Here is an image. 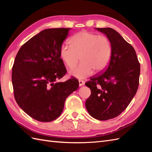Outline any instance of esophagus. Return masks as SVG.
<instances>
[{
	"label": "esophagus",
	"mask_w": 152,
	"mask_h": 152,
	"mask_svg": "<svg viewBox=\"0 0 152 152\" xmlns=\"http://www.w3.org/2000/svg\"><path fill=\"white\" fill-rule=\"evenodd\" d=\"M79 86H83L84 85V82L82 81V80H79Z\"/></svg>",
	"instance_id": "1"
}]
</instances>
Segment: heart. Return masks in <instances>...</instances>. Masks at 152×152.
Wrapping results in <instances>:
<instances>
[{
	"instance_id": "1",
	"label": "heart",
	"mask_w": 152,
	"mask_h": 152,
	"mask_svg": "<svg viewBox=\"0 0 152 152\" xmlns=\"http://www.w3.org/2000/svg\"><path fill=\"white\" fill-rule=\"evenodd\" d=\"M70 46L63 44L59 55L65 66L72 69L70 74L77 79H84L89 76L93 70L101 72L110 61L112 46L109 40L104 36L88 31H81L74 34L69 40Z\"/></svg>"
}]
</instances>
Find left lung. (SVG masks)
<instances>
[{"label":"left lung","instance_id":"8db88e82","mask_svg":"<svg viewBox=\"0 0 152 152\" xmlns=\"http://www.w3.org/2000/svg\"><path fill=\"white\" fill-rule=\"evenodd\" d=\"M104 34L112 46V57L102 74L93 77L86 86L91 89L86 107L90 115L99 120L117 117L137 91L140 63L133 47L112 28H95Z\"/></svg>","mask_w":152,"mask_h":152}]
</instances>
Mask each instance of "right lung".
I'll list each match as a JSON object with an SVG mask.
<instances>
[{
	"label": "right lung",
	"mask_w": 152,
	"mask_h": 152,
	"mask_svg": "<svg viewBox=\"0 0 152 152\" xmlns=\"http://www.w3.org/2000/svg\"><path fill=\"white\" fill-rule=\"evenodd\" d=\"M70 30L42 31L16 55L12 73L14 97L19 107L37 121L49 122L59 117L66 99L79 87L76 79L57 82L66 72L59 50Z\"/></svg>",
	"instance_id": "1"
}]
</instances>
